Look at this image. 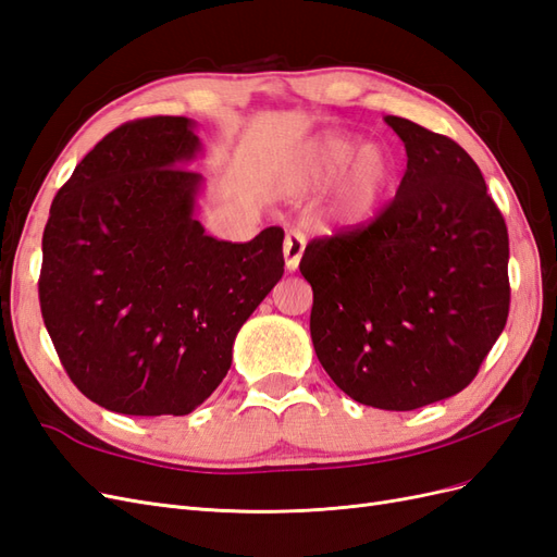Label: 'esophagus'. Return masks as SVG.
<instances>
[{
	"instance_id": "1",
	"label": "esophagus",
	"mask_w": 557,
	"mask_h": 557,
	"mask_svg": "<svg viewBox=\"0 0 557 557\" xmlns=\"http://www.w3.org/2000/svg\"><path fill=\"white\" fill-rule=\"evenodd\" d=\"M305 246H307V239H305V234H301V232L293 230V232L285 234L283 260H285V269H288V272H297L301 256H305Z\"/></svg>"
}]
</instances>
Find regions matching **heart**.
<instances>
[{
	"label": "heart",
	"mask_w": 557,
	"mask_h": 557,
	"mask_svg": "<svg viewBox=\"0 0 557 557\" xmlns=\"http://www.w3.org/2000/svg\"><path fill=\"white\" fill-rule=\"evenodd\" d=\"M399 183V160L383 144H364L356 134L325 132L295 150L285 164L283 190L290 197L323 193L320 211L327 232H358L372 225Z\"/></svg>",
	"instance_id": "heart-1"
}]
</instances>
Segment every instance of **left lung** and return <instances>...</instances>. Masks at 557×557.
I'll return each instance as SVG.
<instances>
[{
  "instance_id": "left-lung-1",
  "label": "left lung",
  "mask_w": 557,
  "mask_h": 557,
  "mask_svg": "<svg viewBox=\"0 0 557 557\" xmlns=\"http://www.w3.org/2000/svg\"><path fill=\"white\" fill-rule=\"evenodd\" d=\"M407 172L376 221L311 242V342L336 387L413 411L474 381L509 315V234L476 162L453 139L385 115Z\"/></svg>"
}]
</instances>
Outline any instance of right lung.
<instances>
[{
	"label": "right lung",
	"instance_id": "right-lung-1",
	"mask_svg": "<svg viewBox=\"0 0 557 557\" xmlns=\"http://www.w3.org/2000/svg\"><path fill=\"white\" fill-rule=\"evenodd\" d=\"M197 123H125L78 162L44 230V323L78 391L125 416H185L232 364L283 276V230L218 242L197 221Z\"/></svg>",
	"mask_w": 557,
	"mask_h": 557
}]
</instances>
